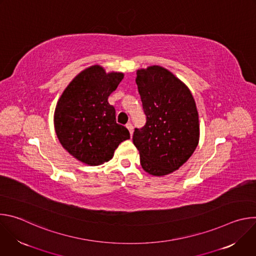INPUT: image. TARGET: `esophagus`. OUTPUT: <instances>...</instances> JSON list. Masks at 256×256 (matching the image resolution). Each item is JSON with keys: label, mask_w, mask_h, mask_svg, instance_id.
<instances>
[{"label": "esophagus", "mask_w": 256, "mask_h": 256, "mask_svg": "<svg viewBox=\"0 0 256 256\" xmlns=\"http://www.w3.org/2000/svg\"><path fill=\"white\" fill-rule=\"evenodd\" d=\"M126 128L128 130V132H130V136L132 134V132H134V126H132V124H130V122H128V124H126Z\"/></svg>", "instance_id": "34e87169"}]
</instances>
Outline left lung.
<instances>
[{"label": "left lung", "instance_id": "left-lung-1", "mask_svg": "<svg viewBox=\"0 0 256 256\" xmlns=\"http://www.w3.org/2000/svg\"><path fill=\"white\" fill-rule=\"evenodd\" d=\"M136 83L147 122L134 128L132 142L142 169L168 175L194 154L200 140V120L188 87L161 66L136 70Z\"/></svg>", "mask_w": 256, "mask_h": 256}]
</instances>
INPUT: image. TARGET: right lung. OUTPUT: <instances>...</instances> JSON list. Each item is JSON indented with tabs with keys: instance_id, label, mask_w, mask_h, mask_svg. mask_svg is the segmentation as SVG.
<instances>
[{
	"instance_id": "add662e5",
	"label": "right lung",
	"mask_w": 256,
	"mask_h": 256,
	"mask_svg": "<svg viewBox=\"0 0 256 256\" xmlns=\"http://www.w3.org/2000/svg\"><path fill=\"white\" fill-rule=\"evenodd\" d=\"M124 77V72H106L99 64L91 66L70 82L58 100L56 136L64 149L84 164L108 162L118 144L130 138V132L116 124V109L108 103Z\"/></svg>"
}]
</instances>
